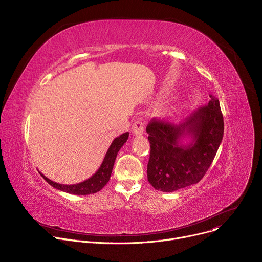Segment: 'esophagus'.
Masks as SVG:
<instances>
[{
    "label": "esophagus",
    "mask_w": 262,
    "mask_h": 262,
    "mask_svg": "<svg viewBox=\"0 0 262 262\" xmlns=\"http://www.w3.org/2000/svg\"><path fill=\"white\" fill-rule=\"evenodd\" d=\"M144 126H145L144 121H143L141 118L138 119V120L135 121L134 124H133V134H134L135 136H141V135H143V133H144Z\"/></svg>",
    "instance_id": "34e87169"
}]
</instances>
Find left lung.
I'll list each match as a JSON object with an SVG mask.
<instances>
[{
	"label": "left lung",
	"mask_w": 262,
	"mask_h": 262,
	"mask_svg": "<svg viewBox=\"0 0 262 262\" xmlns=\"http://www.w3.org/2000/svg\"><path fill=\"white\" fill-rule=\"evenodd\" d=\"M209 97L207 105L179 125L156 119L147 125V178L156 190L171 193L198 183L210 167L223 139L224 120L219 99ZM186 137L191 141L184 144Z\"/></svg>",
	"instance_id": "left-lung-1"
}]
</instances>
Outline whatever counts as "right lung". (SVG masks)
Returning a JSON list of instances; mask_svg holds the SVG:
<instances>
[{
    "label": "right lung",
    "instance_id": "obj_1",
    "mask_svg": "<svg viewBox=\"0 0 262 262\" xmlns=\"http://www.w3.org/2000/svg\"><path fill=\"white\" fill-rule=\"evenodd\" d=\"M128 136H129V133H124L121 136L115 138L114 141L112 142L111 146L108 147L105 157L100 167L98 168V170L90 178L80 183H76V184L57 183L51 180L50 178H48L47 176H45L42 173L40 172L39 173L49 184H51L55 189L59 191H62L68 194H73V195H90V194L97 193L107 183L112 174V170H113V167H114L117 154L120 150V148L127 141Z\"/></svg>",
    "mask_w": 262,
    "mask_h": 262
}]
</instances>
